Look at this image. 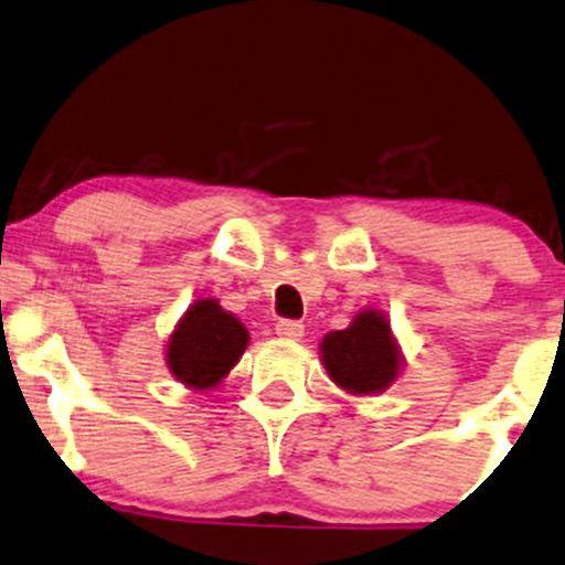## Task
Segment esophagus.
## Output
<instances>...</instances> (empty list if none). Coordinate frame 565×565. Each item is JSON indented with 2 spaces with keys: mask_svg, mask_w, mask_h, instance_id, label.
<instances>
[{
  "mask_svg": "<svg viewBox=\"0 0 565 565\" xmlns=\"http://www.w3.org/2000/svg\"><path fill=\"white\" fill-rule=\"evenodd\" d=\"M275 332L285 340H301L303 324L298 322V319H280V322L275 324Z\"/></svg>",
  "mask_w": 565,
  "mask_h": 565,
  "instance_id": "esophagus-1",
  "label": "esophagus"
}]
</instances>
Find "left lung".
Listing matches in <instances>:
<instances>
[{"label":"left lung","instance_id":"8db88e82","mask_svg":"<svg viewBox=\"0 0 565 565\" xmlns=\"http://www.w3.org/2000/svg\"><path fill=\"white\" fill-rule=\"evenodd\" d=\"M327 374L348 393H382L398 377L401 356L390 322L380 311H361L345 330L330 332L322 340Z\"/></svg>","mask_w":565,"mask_h":565}]
</instances>
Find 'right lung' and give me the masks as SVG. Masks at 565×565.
<instances>
[{
	"instance_id": "add662e5",
	"label": "right lung",
	"mask_w": 565,
	"mask_h": 565,
	"mask_svg": "<svg viewBox=\"0 0 565 565\" xmlns=\"http://www.w3.org/2000/svg\"><path fill=\"white\" fill-rule=\"evenodd\" d=\"M248 332L214 298L196 301L180 319L167 348V366L183 385L209 390L238 364Z\"/></svg>"
}]
</instances>
